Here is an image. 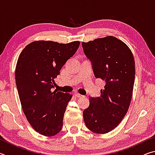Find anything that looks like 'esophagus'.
Instances as JSON below:
<instances>
[{
    "label": "esophagus",
    "mask_w": 155,
    "mask_h": 155,
    "mask_svg": "<svg viewBox=\"0 0 155 155\" xmlns=\"http://www.w3.org/2000/svg\"><path fill=\"white\" fill-rule=\"evenodd\" d=\"M74 96L76 97H78V98H81V97H83V95H81V94H78V93H74Z\"/></svg>",
    "instance_id": "1"
}]
</instances>
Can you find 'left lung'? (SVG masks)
<instances>
[{
	"label": "left lung",
	"mask_w": 155,
	"mask_h": 155,
	"mask_svg": "<svg viewBox=\"0 0 155 155\" xmlns=\"http://www.w3.org/2000/svg\"><path fill=\"white\" fill-rule=\"evenodd\" d=\"M96 78L105 81L101 96L90 97V106L83 111L86 127L104 134L114 130L127 113L132 98L135 68L130 48L114 36L82 42Z\"/></svg>",
	"instance_id": "1"
}]
</instances>
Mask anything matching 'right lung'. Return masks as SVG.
<instances>
[{"instance_id":"obj_1","label":"right lung","mask_w":155,"mask_h":155,"mask_svg":"<svg viewBox=\"0 0 155 155\" xmlns=\"http://www.w3.org/2000/svg\"><path fill=\"white\" fill-rule=\"evenodd\" d=\"M80 41L59 44L35 41L25 47L15 67V83L23 112L34 129L41 135L59 133L67 105L72 95L52 90L54 78L77 52Z\"/></svg>"}]
</instances>
